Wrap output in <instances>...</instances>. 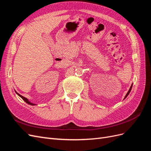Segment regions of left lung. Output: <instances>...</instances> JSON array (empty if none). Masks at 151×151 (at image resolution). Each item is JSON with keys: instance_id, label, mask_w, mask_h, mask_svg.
<instances>
[{"instance_id": "8db88e82", "label": "left lung", "mask_w": 151, "mask_h": 151, "mask_svg": "<svg viewBox=\"0 0 151 151\" xmlns=\"http://www.w3.org/2000/svg\"><path fill=\"white\" fill-rule=\"evenodd\" d=\"M132 86H131V87H130V88L129 91H128V93H127V94H126V96H125V98H124V99H125V98H127V96L129 94V93H130V91H131V89H132Z\"/></svg>"}]
</instances>
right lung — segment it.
Instances as JSON below:
<instances>
[{
  "label": "right lung",
  "instance_id": "add662e5",
  "mask_svg": "<svg viewBox=\"0 0 151 151\" xmlns=\"http://www.w3.org/2000/svg\"><path fill=\"white\" fill-rule=\"evenodd\" d=\"M18 95H19V96L22 99H23L24 100V101L26 103H28V104H31V105H35V104H33V103H31V102H29V101H28V99H27V98H24V96H21V95H20L19 94H18L17 92H16Z\"/></svg>",
  "mask_w": 151,
  "mask_h": 151
}]
</instances>
